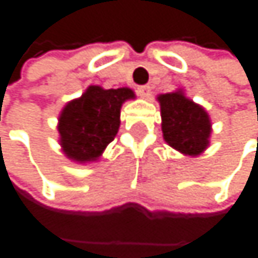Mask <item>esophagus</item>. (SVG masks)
Wrapping results in <instances>:
<instances>
[{
	"mask_svg": "<svg viewBox=\"0 0 258 258\" xmlns=\"http://www.w3.org/2000/svg\"><path fill=\"white\" fill-rule=\"evenodd\" d=\"M138 94L141 96V97H148L150 96V86L148 85H141V86H138Z\"/></svg>",
	"mask_w": 258,
	"mask_h": 258,
	"instance_id": "1",
	"label": "esophagus"
}]
</instances>
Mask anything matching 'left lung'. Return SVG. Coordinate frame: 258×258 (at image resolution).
<instances>
[{"mask_svg": "<svg viewBox=\"0 0 258 258\" xmlns=\"http://www.w3.org/2000/svg\"><path fill=\"white\" fill-rule=\"evenodd\" d=\"M162 133L165 142L189 156H197L209 145L211 120L203 108L187 99L181 91L162 94Z\"/></svg>", "mask_w": 258, "mask_h": 258, "instance_id": "8db88e82", "label": "left lung"}]
</instances>
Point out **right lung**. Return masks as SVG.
I'll use <instances>...</instances> for the list:
<instances>
[{
	"mask_svg": "<svg viewBox=\"0 0 258 258\" xmlns=\"http://www.w3.org/2000/svg\"><path fill=\"white\" fill-rule=\"evenodd\" d=\"M133 97L135 93L128 88L90 86L80 99L69 102L58 119L64 155L79 162L97 159L117 135L122 103Z\"/></svg>",
	"mask_w": 258,
	"mask_h": 258,
	"instance_id": "1",
	"label": "right lung"
}]
</instances>
